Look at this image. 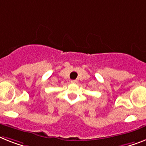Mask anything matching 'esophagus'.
Returning <instances> with one entry per match:
<instances>
[{"label": "esophagus", "instance_id": "34e87169", "mask_svg": "<svg viewBox=\"0 0 146 146\" xmlns=\"http://www.w3.org/2000/svg\"><path fill=\"white\" fill-rule=\"evenodd\" d=\"M71 83H72V84H77V83H78V80H71Z\"/></svg>", "mask_w": 146, "mask_h": 146}]
</instances>
